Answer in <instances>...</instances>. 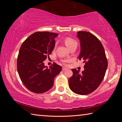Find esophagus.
<instances>
[{
  "label": "esophagus",
  "mask_w": 122,
  "mask_h": 122,
  "mask_svg": "<svg viewBox=\"0 0 122 122\" xmlns=\"http://www.w3.org/2000/svg\"><path fill=\"white\" fill-rule=\"evenodd\" d=\"M66 69H67V68L66 67H62V71H65Z\"/></svg>",
  "instance_id": "34e87169"
}]
</instances>
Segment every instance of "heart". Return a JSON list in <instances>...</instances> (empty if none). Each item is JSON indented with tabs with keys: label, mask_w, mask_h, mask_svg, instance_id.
I'll use <instances>...</instances> for the list:
<instances>
[{
	"label": "heart",
	"mask_w": 122,
	"mask_h": 122,
	"mask_svg": "<svg viewBox=\"0 0 122 122\" xmlns=\"http://www.w3.org/2000/svg\"><path fill=\"white\" fill-rule=\"evenodd\" d=\"M64 42H65V45L67 46L68 48H69L71 46H74V45H77V42H76V40L73 38H70V37H66L64 39ZM62 61L65 65H66L67 63V60H63Z\"/></svg>",
	"instance_id": "obj_1"
}]
</instances>
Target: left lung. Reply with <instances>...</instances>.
<instances>
[{
  "instance_id": "obj_1",
  "label": "left lung",
  "mask_w": 122,
  "mask_h": 122,
  "mask_svg": "<svg viewBox=\"0 0 122 122\" xmlns=\"http://www.w3.org/2000/svg\"><path fill=\"white\" fill-rule=\"evenodd\" d=\"M80 40L81 52L79 60H83L84 70L80 73L72 69L73 76L69 79L72 92L78 95H88L95 90L104 77L108 61L102 43L94 34L85 31L77 32Z\"/></svg>"
}]
</instances>
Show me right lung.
<instances>
[{
  "mask_svg": "<svg viewBox=\"0 0 122 122\" xmlns=\"http://www.w3.org/2000/svg\"><path fill=\"white\" fill-rule=\"evenodd\" d=\"M58 34L37 32L27 38L19 49L17 70L19 77L28 89L36 94L45 92L53 87L55 76L62 71L61 66L54 63L49 68L44 61L55 46Z\"/></svg>",
  "mask_w": 122,
  "mask_h": 122,
  "instance_id": "obj_1",
  "label": "right lung"
}]
</instances>
